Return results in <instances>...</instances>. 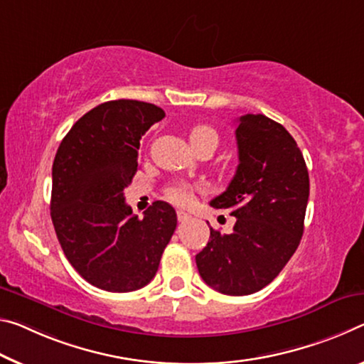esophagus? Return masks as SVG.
<instances>
[{
  "label": "esophagus",
  "mask_w": 364,
  "mask_h": 364,
  "mask_svg": "<svg viewBox=\"0 0 364 364\" xmlns=\"http://www.w3.org/2000/svg\"><path fill=\"white\" fill-rule=\"evenodd\" d=\"M176 215H178V222H181V223H186V222H189L193 218L191 213H188V212H184V210H178Z\"/></svg>",
  "instance_id": "obj_1"
}]
</instances>
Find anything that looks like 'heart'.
<instances>
[{
	"mask_svg": "<svg viewBox=\"0 0 364 364\" xmlns=\"http://www.w3.org/2000/svg\"><path fill=\"white\" fill-rule=\"evenodd\" d=\"M189 142H191L193 149H196L198 146H200V144H205V142H210V144H213V147H217L218 134L215 129L210 128V126L198 124V126H194L191 131H189ZM191 194H193L191 184H188L184 181L171 183L170 186L166 188V198H168L171 203H175V204L189 203Z\"/></svg>",
	"mask_w": 364,
	"mask_h": 364,
	"instance_id": "1",
	"label": "heart"
}]
</instances>
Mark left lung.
I'll use <instances>...</instances> for the list:
<instances>
[{
    "mask_svg": "<svg viewBox=\"0 0 364 364\" xmlns=\"http://www.w3.org/2000/svg\"><path fill=\"white\" fill-rule=\"evenodd\" d=\"M235 134L238 168L210 205L230 210L236 223L230 235L210 228L196 264L213 290L243 296L269 285L295 255L304 230L309 175L295 139L277 121L245 114Z\"/></svg>",
    "mask_w": 364,
    "mask_h": 364,
    "instance_id": "obj_1",
    "label": "left lung"
}]
</instances>
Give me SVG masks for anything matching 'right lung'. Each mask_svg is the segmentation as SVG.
Instances as JSON below:
<instances>
[{"mask_svg":"<svg viewBox=\"0 0 364 364\" xmlns=\"http://www.w3.org/2000/svg\"><path fill=\"white\" fill-rule=\"evenodd\" d=\"M164 117L152 103L105 102L74 123L55 155L50 213L58 241L76 272L102 290L146 287L176 228L168 203L155 200L139 218L124 200L141 137Z\"/></svg>","mask_w":364,"mask_h":364,"instance_id":"right-lung-1","label":"right lung"}]
</instances>
